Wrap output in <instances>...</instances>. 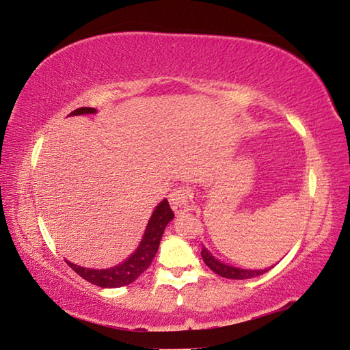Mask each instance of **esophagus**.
Returning <instances> with one entry per match:
<instances>
[{"instance_id": "1", "label": "esophagus", "mask_w": 350, "mask_h": 350, "mask_svg": "<svg viewBox=\"0 0 350 350\" xmlns=\"http://www.w3.org/2000/svg\"><path fill=\"white\" fill-rule=\"evenodd\" d=\"M170 204L174 213H185L191 208V193L185 187L174 188L170 194Z\"/></svg>"}]
</instances>
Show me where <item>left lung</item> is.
Instances as JSON below:
<instances>
[{
    "mask_svg": "<svg viewBox=\"0 0 350 350\" xmlns=\"http://www.w3.org/2000/svg\"><path fill=\"white\" fill-rule=\"evenodd\" d=\"M204 258V262L208 265V267L215 271L216 275L222 276V278H228V280H248V278H254L265 273L270 269H264V270H245V269H238V267H232V265H227L217 260L213 254L206 250L205 247H202V252H200Z\"/></svg>",
    "mask_w": 350,
    "mask_h": 350,
    "instance_id": "obj_1",
    "label": "left lung"
}]
</instances>
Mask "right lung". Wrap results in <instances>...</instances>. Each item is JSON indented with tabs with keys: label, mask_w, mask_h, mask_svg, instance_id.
<instances>
[{
	"label": "right lung",
	"mask_w": 350,
	"mask_h": 350,
	"mask_svg": "<svg viewBox=\"0 0 350 350\" xmlns=\"http://www.w3.org/2000/svg\"><path fill=\"white\" fill-rule=\"evenodd\" d=\"M94 108H79L70 112V116H80V114H96ZM174 213L170 208V204L167 199H163L161 204L156 206L152 215L148 221L146 230L142 238L140 244L131 256H129L125 262L116 265V267L105 269V270H96V269H86L75 265L66 260L68 265L72 269L77 275H80L83 280L90 281L94 286L103 287V288H116L123 287L128 284L134 282L137 278L144 273V271L150 267L154 256L159 250V244H161L162 234L165 232L170 221H173Z\"/></svg>",
	"instance_id": "add662e5"
}]
</instances>
